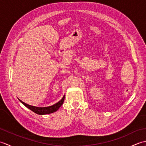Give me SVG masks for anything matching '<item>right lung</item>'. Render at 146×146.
<instances>
[{
	"label": "right lung",
	"instance_id": "obj_1",
	"mask_svg": "<svg viewBox=\"0 0 146 146\" xmlns=\"http://www.w3.org/2000/svg\"><path fill=\"white\" fill-rule=\"evenodd\" d=\"M64 100V96L60 102H58V103L55 104L53 105H52V106L46 107H34V106H32V105H30L24 103V102L21 101V100H19V101L21 102L22 104L25 105L27 108H28L29 109L32 110L35 113H37V114H39V115H45V114H49V113H53V112H54V111L58 110L59 109V108H60L62 105V104H63Z\"/></svg>",
	"mask_w": 146,
	"mask_h": 146
}]
</instances>
